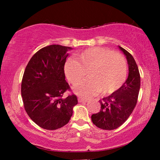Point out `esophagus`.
Instances as JSON below:
<instances>
[{
    "instance_id": "esophagus-1",
    "label": "esophagus",
    "mask_w": 160,
    "mask_h": 160,
    "mask_svg": "<svg viewBox=\"0 0 160 160\" xmlns=\"http://www.w3.org/2000/svg\"><path fill=\"white\" fill-rule=\"evenodd\" d=\"M78 102H87V100L85 99V98H78Z\"/></svg>"
}]
</instances>
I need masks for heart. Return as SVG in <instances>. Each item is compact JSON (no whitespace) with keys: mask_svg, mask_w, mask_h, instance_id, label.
Returning <instances> with one entry per match:
<instances>
[{"mask_svg":"<svg viewBox=\"0 0 160 160\" xmlns=\"http://www.w3.org/2000/svg\"><path fill=\"white\" fill-rule=\"evenodd\" d=\"M65 76L73 85H77L87 75L89 78L78 85L75 92L82 97H90L100 92L110 95L125 82L128 64L122 54L103 47H92L76 54L75 60L65 62Z\"/></svg>","mask_w":160,"mask_h":160,"instance_id":"heart-1","label":"heart"}]
</instances>
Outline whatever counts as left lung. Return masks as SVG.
<instances>
[{"label":"left lung","instance_id":"left-lung-1","mask_svg":"<svg viewBox=\"0 0 160 160\" xmlns=\"http://www.w3.org/2000/svg\"><path fill=\"white\" fill-rule=\"evenodd\" d=\"M119 47L128 60V78L117 91L100 100V111L92 115L93 124L102 130H115L124 123L136 106L141 87V76L134 58L127 50Z\"/></svg>","mask_w":160,"mask_h":160}]
</instances>
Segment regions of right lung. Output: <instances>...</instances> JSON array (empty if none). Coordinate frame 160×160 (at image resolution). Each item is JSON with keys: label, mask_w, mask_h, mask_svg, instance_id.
<instances>
[{"label": "right lung", "mask_w": 160, "mask_h": 160, "mask_svg": "<svg viewBox=\"0 0 160 160\" xmlns=\"http://www.w3.org/2000/svg\"><path fill=\"white\" fill-rule=\"evenodd\" d=\"M72 48L53 44L38 50L24 72L21 94L25 109L37 125L45 130L61 128L68 123L76 95L62 96L71 87L65 81V63Z\"/></svg>", "instance_id": "1"}]
</instances>
